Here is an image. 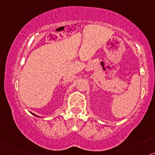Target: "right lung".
I'll return each instance as SVG.
<instances>
[{"label": "right lung", "instance_id": "obj_1", "mask_svg": "<svg viewBox=\"0 0 155 155\" xmlns=\"http://www.w3.org/2000/svg\"><path fill=\"white\" fill-rule=\"evenodd\" d=\"M30 112H31V111H30ZM31 114H32L33 115H34V116H35V117H39V116H38V115H36V114H34V113H32V112H31Z\"/></svg>", "mask_w": 155, "mask_h": 155}]
</instances>
